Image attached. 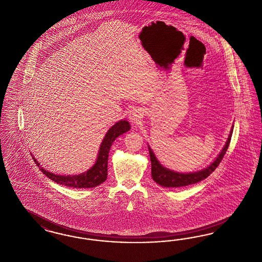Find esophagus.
I'll return each instance as SVG.
<instances>
[{
	"label": "esophagus",
	"instance_id": "esophagus-1",
	"mask_svg": "<svg viewBox=\"0 0 262 262\" xmlns=\"http://www.w3.org/2000/svg\"><path fill=\"white\" fill-rule=\"evenodd\" d=\"M142 112L140 110L137 109H134L129 112L128 114V119L133 124H139L141 119H142Z\"/></svg>",
	"mask_w": 262,
	"mask_h": 262
}]
</instances>
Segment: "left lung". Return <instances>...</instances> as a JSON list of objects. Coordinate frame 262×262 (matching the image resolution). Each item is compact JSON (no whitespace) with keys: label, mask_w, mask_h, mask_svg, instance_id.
I'll return each instance as SVG.
<instances>
[{"label":"left lung","mask_w":262,"mask_h":262,"mask_svg":"<svg viewBox=\"0 0 262 262\" xmlns=\"http://www.w3.org/2000/svg\"><path fill=\"white\" fill-rule=\"evenodd\" d=\"M233 128L234 125L231 127L230 134L227 138V141L225 143L224 147L222 148V150L220 151L219 156L215 158V160L209 165L207 168H203L198 171H194V172H178L174 171L172 169L164 167L163 165H161V163L158 161L157 158L155 156L154 152L152 151V149L148 145V150H149V154H150V160H151V176L153 180L163 187H183V186H187L191 184H195L197 182H200L202 180H204L205 178H208L209 174L214 171V169L217 168V166L220 165L222 158L224 157L229 143H230L231 136L233 134Z\"/></svg>","instance_id":"1"}]
</instances>
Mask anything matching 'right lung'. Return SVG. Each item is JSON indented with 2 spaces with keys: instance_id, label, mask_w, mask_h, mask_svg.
<instances>
[{
  "instance_id": "obj_1",
  "label": "right lung",
  "mask_w": 262,
  "mask_h": 262,
  "mask_svg": "<svg viewBox=\"0 0 262 262\" xmlns=\"http://www.w3.org/2000/svg\"><path fill=\"white\" fill-rule=\"evenodd\" d=\"M130 129V125L126 120H121L117 122L115 125L111 126L106 133L104 138L100 144L96 161L94 166L89 168L86 171L80 174L75 176H62L55 174L42 168L40 163L32 156L36 165L42 170V173L50 179L58 184L73 188H93L103 183L107 178V165H108V156L109 151L118 136H122Z\"/></svg>"
}]
</instances>
